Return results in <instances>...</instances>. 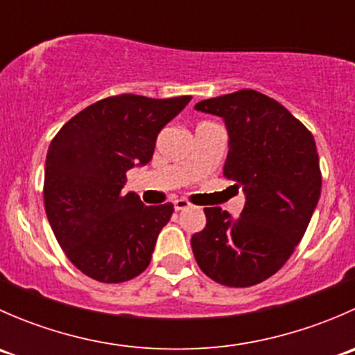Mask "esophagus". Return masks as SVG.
Masks as SVG:
<instances>
[{
    "mask_svg": "<svg viewBox=\"0 0 355 355\" xmlns=\"http://www.w3.org/2000/svg\"><path fill=\"white\" fill-rule=\"evenodd\" d=\"M173 206L177 211H184L191 206V202H189L187 199H177V200H173Z\"/></svg>",
    "mask_w": 355,
    "mask_h": 355,
    "instance_id": "34e87169",
    "label": "esophagus"
}]
</instances>
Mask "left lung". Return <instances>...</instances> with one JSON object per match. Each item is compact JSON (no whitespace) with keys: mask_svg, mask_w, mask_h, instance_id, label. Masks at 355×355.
Segmentation results:
<instances>
[{"mask_svg":"<svg viewBox=\"0 0 355 355\" xmlns=\"http://www.w3.org/2000/svg\"><path fill=\"white\" fill-rule=\"evenodd\" d=\"M223 118L228 156L223 175L244 189L241 218L204 207L206 227L192 235L199 268L227 287H250L277 273L306 234L321 196L313 134L275 99L252 91L194 106Z\"/></svg>","mask_w":355,"mask_h":355,"instance_id":"1","label":"left lung"}]
</instances>
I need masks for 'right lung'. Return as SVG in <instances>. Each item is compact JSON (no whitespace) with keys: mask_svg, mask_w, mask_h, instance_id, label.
Listing matches in <instances>:
<instances>
[{"mask_svg":"<svg viewBox=\"0 0 355 355\" xmlns=\"http://www.w3.org/2000/svg\"><path fill=\"white\" fill-rule=\"evenodd\" d=\"M191 99H101L68 120L49 144L46 214L67 257L87 277L121 284L151 263L173 204L146 206L135 192L121 189L128 170L151 161L161 128Z\"/></svg>","mask_w":355,"mask_h":355,"instance_id":"add662e5","label":"right lung"}]
</instances>
